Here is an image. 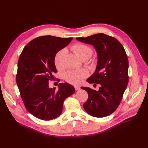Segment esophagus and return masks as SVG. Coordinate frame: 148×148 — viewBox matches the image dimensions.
I'll return each mask as SVG.
<instances>
[{"instance_id":"34e87169","label":"esophagus","mask_w":148,"mask_h":148,"mask_svg":"<svg viewBox=\"0 0 148 148\" xmlns=\"http://www.w3.org/2000/svg\"><path fill=\"white\" fill-rule=\"evenodd\" d=\"M75 90L78 91V90H79V89H80V88L79 86H75Z\"/></svg>"}]
</instances>
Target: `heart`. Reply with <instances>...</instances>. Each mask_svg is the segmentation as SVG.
I'll list each match as a JSON object with an SVG mask.
<instances>
[{"mask_svg": "<svg viewBox=\"0 0 148 148\" xmlns=\"http://www.w3.org/2000/svg\"><path fill=\"white\" fill-rule=\"evenodd\" d=\"M72 50L82 59L84 58H89L92 53V49L87 44L82 42H76L71 47ZM66 53V50L64 48L58 51L54 57V64L57 69H62L64 66V57ZM89 75L88 71L86 69H79L69 70L65 74V79L73 85L81 84L84 79L87 78Z\"/></svg>", "mask_w": 148, "mask_h": 148, "instance_id": "b5f03b06", "label": "heart"}]
</instances>
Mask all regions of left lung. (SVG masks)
Here are the masks:
<instances>
[{
  "label": "left lung",
  "mask_w": 148,
  "mask_h": 148,
  "mask_svg": "<svg viewBox=\"0 0 148 148\" xmlns=\"http://www.w3.org/2000/svg\"><path fill=\"white\" fill-rule=\"evenodd\" d=\"M77 39L95 46L97 53L96 70L87 82L94 86L99 84L101 87L98 91L82 87L88 94L84 109L94 117H106L117 109L128 83L126 52L117 39L104 33Z\"/></svg>",
  "instance_id": "obj_1"
}]
</instances>
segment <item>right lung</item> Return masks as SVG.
Returning <instances> with one entry per match:
<instances>
[{"label": "right lung", "instance_id": "right-lung-1", "mask_svg": "<svg viewBox=\"0 0 148 148\" xmlns=\"http://www.w3.org/2000/svg\"><path fill=\"white\" fill-rule=\"evenodd\" d=\"M72 38L42 36L26 44L18 62L16 81L26 109L43 120L54 119L61 114L66 98L75 92L68 83H60L59 90L49 87V81L57 73L56 53L71 42Z\"/></svg>", "mask_w": 148, "mask_h": 148}]
</instances>
